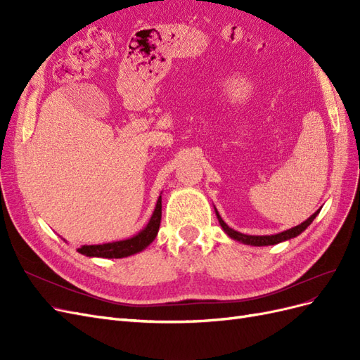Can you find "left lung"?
I'll return each instance as SVG.
<instances>
[{
	"label": "left lung",
	"mask_w": 360,
	"mask_h": 360,
	"mask_svg": "<svg viewBox=\"0 0 360 360\" xmlns=\"http://www.w3.org/2000/svg\"><path fill=\"white\" fill-rule=\"evenodd\" d=\"M216 210V209H214ZM320 210L315 212L312 216H309L307 221L302 222L300 225L297 226H292L290 228V230L287 231H282L279 234H274V236H248V234H243V233H238L236 230H233V228L228 226L224 221L222 217L219 216V213H217L216 210V216H217V221H219L221 226L224 228V231L230 236L231 238H234V240L240 242V243H245V245H250V246H269V245H276V243H281V242H285V240H290V238L292 237H297L299 234H302L307 228L312 224V221L315 219V216L319 214Z\"/></svg>",
	"instance_id": "1"
}]
</instances>
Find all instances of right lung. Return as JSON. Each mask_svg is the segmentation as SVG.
I'll list each match as a JSON object with an SVG mask.
<instances>
[{"label": "right lung", "mask_w": 360, "mask_h": 360, "mask_svg": "<svg viewBox=\"0 0 360 360\" xmlns=\"http://www.w3.org/2000/svg\"><path fill=\"white\" fill-rule=\"evenodd\" d=\"M162 217V197H159L156 202V209L151 214L147 226L143 231H139L134 237L126 238V240L112 242V243H103V245H90V246H81L78 252L86 257H101V258H124L129 255H134L146 249L151 242L155 240Z\"/></svg>", "instance_id": "obj_1"}]
</instances>
